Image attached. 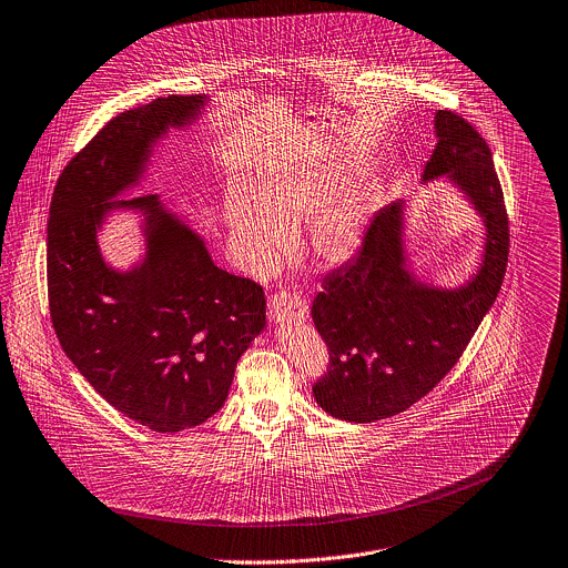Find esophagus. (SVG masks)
<instances>
[{
    "mask_svg": "<svg viewBox=\"0 0 568 568\" xmlns=\"http://www.w3.org/2000/svg\"><path fill=\"white\" fill-rule=\"evenodd\" d=\"M268 317L275 324H286V322H304L308 317V304L300 300L293 293H277L271 297L268 304Z\"/></svg>",
    "mask_w": 568,
    "mask_h": 568,
    "instance_id": "esophagus-1",
    "label": "esophagus"
}]
</instances>
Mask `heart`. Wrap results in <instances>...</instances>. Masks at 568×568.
I'll list each match as a JSON object with an SVG mask.
<instances>
[{"label": "heart", "mask_w": 568, "mask_h": 568, "mask_svg": "<svg viewBox=\"0 0 568 568\" xmlns=\"http://www.w3.org/2000/svg\"><path fill=\"white\" fill-rule=\"evenodd\" d=\"M346 182L348 171L339 164L288 166L264 175L253 193H235L226 206V226L240 264L266 273L306 222V248L317 262H348L364 242L382 193L362 180L339 194Z\"/></svg>", "instance_id": "heart-1"}]
</instances>
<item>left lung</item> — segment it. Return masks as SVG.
Segmentation results:
<instances>
[{
  "label": "left lung",
  "instance_id": "8db88e82",
  "mask_svg": "<svg viewBox=\"0 0 568 568\" xmlns=\"http://www.w3.org/2000/svg\"><path fill=\"white\" fill-rule=\"evenodd\" d=\"M433 126L437 144L422 184L446 178L479 215L481 262L459 286L424 282L406 253V202L375 215L359 253L324 277L311 308L331 355L313 395L344 422L397 415L433 390L468 346L506 273L508 220L490 149L450 111H437Z\"/></svg>",
  "mask_w": 568,
  "mask_h": 568
}]
</instances>
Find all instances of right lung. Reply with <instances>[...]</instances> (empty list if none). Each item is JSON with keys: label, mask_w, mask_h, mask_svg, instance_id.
<instances>
[{"label": "right lung", "mask_w": 568, "mask_h": 568, "mask_svg": "<svg viewBox=\"0 0 568 568\" xmlns=\"http://www.w3.org/2000/svg\"><path fill=\"white\" fill-rule=\"evenodd\" d=\"M206 95L158 98L113 118L62 171L51 200L49 306L67 357L120 413L158 433L215 415L237 359L266 326L262 286L215 266L204 237L160 195L118 200L155 144L193 124ZM143 217L145 253L126 272L97 235L111 212Z\"/></svg>", "instance_id": "add662e5"}]
</instances>
